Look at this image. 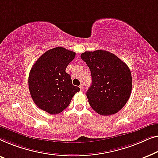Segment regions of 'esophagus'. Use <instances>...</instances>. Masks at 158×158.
I'll use <instances>...</instances> for the list:
<instances>
[{
  "label": "esophagus",
  "mask_w": 158,
  "mask_h": 158,
  "mask_svg": "<svg viewBox=\"0 0 158 158\" xmlns=\"http://www.w3.org/2000/svg\"><path fill=\"white\" fill-rule=\"evenodd\" d=\"M79 88H80V89H81V91H83V90H84V86H83V84H81V85L79 86Z\"/></svg>",
  "instance_id": "esophagus-1"
}]
</instances>
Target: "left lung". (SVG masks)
Segmentation results:
<instances>
[{
  "label": "left lung",
  "instance_id": "obj_1",
  "mask_svg": "<svg viewBox=\"0 0 158 158\" xmlns=\"http://www.w3.org/2000/svg\"><path fill=\"white\" fill-rule=\"evenodd\" d=\"M81 58L92 74V85L86 92L89 103L104 116L116 114L125 105L132 91V75L127 65L106 51L85 52Z\"/></svg>",
  "mask_w": 158,
  "mask_h": 158
}]
</instances>
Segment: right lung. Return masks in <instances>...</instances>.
Masks as SVG:
<instances>
[{"label": "right lung", "mask_w": 158, "mask_h": 158, "mask_svg": "<svg viewBox=\"0 0 158 158\" xmlns=\"http://www.w3.org/2000/svg\"><path fill=\"white\" fill-rule=\"evenodd\" d=\"M76 53L63 47L47 51L39 58L30 71L28 87L38 107L56 114L69 105L74 95L80 91L72 84L66 68Z\"/></svg>", "instance_id": "add662e5"}]
</instances>
